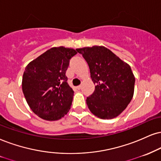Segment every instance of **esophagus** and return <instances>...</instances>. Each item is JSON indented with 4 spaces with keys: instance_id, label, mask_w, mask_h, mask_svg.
Listing matches in <instances>:
<instances>
[{
    "instance_id": "obj_1",
    "label": "esophagus",
    "mask_w": 161,
    "mask_h": 161,
    "mask_svg": "<svg viewBox=\"0 0 161 161\" xmlns=\"http://www.w3.org/2000/svg\"><path fill=\"white\" fill-rule=\"evenodd\" d=\"M77 90H80V89H81V86H80V85H79V86H77Z\"/></svg>"
}]
</instances>
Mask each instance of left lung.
Segmentation results:
<instances>
[{
  "label": "left lung",
  "mask_w": 161,
  "mask_h": 161,
  "mask_svg": "<svg viewBox=\"0 0 161 161\" xmlns=\"http://www.w3.org/2000/svg\"><path fill=\"white\" fill-rule=\"evenodd\" d=\"M88 63L95 91L87 97L92 114L111 119L120 115L134 96L135 77L130 66L108 48L95 45L77 48Z\"/></svg>",
  "instance_id": "1"
}]
</instances>
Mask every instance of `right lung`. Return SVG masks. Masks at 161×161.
<instances>
[{
  "instance_id": "right-lung-1",
  "label": "right lung",
  "mask_w": 161,
  "mask_h": 161,
  "mask_svg": "<svg viewBox=\"0 0 161 161\" xmlns=\"http://www.w3.org/2000/svg\"><path fill=\"white\" fill-rule=\"evenodd\" d=\"M76 50L53 47L26 66L22 77V91L36 115L42 119H60L70 110L74 91L65 76L69 60Z\"/></svg>"
}]
</instances>
